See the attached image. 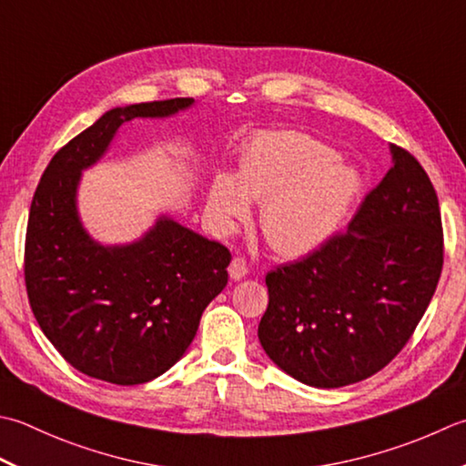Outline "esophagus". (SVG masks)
<instances>
[{
    "label": "esophagus",
    "mask_w": 466,
    "mask_h": 466,
    "mask_svg": "<svg viewBox=\"0 0 466 466\" xmlns=\"http://www.w3.org/2000/svg\"><path fill=\"white\" fill-rule=\"evenodd\" d=\"M228 272H230L232 280H240L248 275V264H246V260L242 257H234L230 267H228Z\"/></svg>",
    "instance_id": "1"
}]
</instances>
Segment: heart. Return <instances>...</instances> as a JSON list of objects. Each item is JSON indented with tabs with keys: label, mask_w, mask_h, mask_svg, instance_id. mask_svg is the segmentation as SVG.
<instances>
[{
	"label": "heart",
	"mask_w": 466,
	"mask_h": 466,
	"mask_svg": "<svg viewBox=\"0 0 466 466\" xmlns=\"http://www.w3.org/2000/svg\"><path fill=\"white\" fill-rule=\"evenodd\" d=\"M363 187L361 171L339 161L329 145L295 131L252 137L238 176L218 173L209 212L224 232L248 220L250 199L262 202L260 228L287 257L311 252L341 230Z\"/></svg>",
	"instance_id": "heart-1"
}]
</instances>
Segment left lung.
Segmentation results:
<instances>
[{"label": "left lung", "mask_w": 466, "mask_h": 466, "mask_svg": "<svg viewBox=\"0 0 466 466\" xmlns=\"http://www.w3.org/2000/svg\"><path fill=\"white\" fill-rule=\"evenodd\" d=\"M390 151L394 166L348 230L267 275L260 345L307 386H350L386 368L412 337L439 285V198L414 155L396 145Z\"/></svg>", "instance_id": "1"}]
</instances>
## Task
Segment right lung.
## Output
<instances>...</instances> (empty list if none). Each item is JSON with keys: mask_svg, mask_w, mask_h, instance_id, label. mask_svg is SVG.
I'll return each instance as SVG.
<instances>
[{"mask_svg": "<svg viewBox=\"0 0 466 466\" xmlns=\"http://www.w3.org/2000/svg\"><path fill=\"white\" fill-rule=\"evenodd\" d=\"M191 105L194 98H169L111 108L54 155L34 194L27 299L54 348L90 378L135 386L166 373L228 282L230 250L169 216L139 240L105 246L85 230L76 208L82 171L103 157L118 127Z\"/></svg>", "mask_w": 466, "mask_h": 466, "instance_id": "1", "label": "right lung"}]
</instances>
